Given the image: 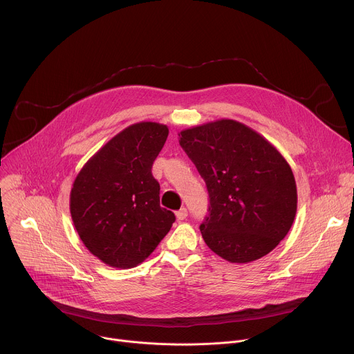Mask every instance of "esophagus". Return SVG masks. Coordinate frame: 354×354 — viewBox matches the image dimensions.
Wrapping results in <instances>:
<instances>
[{"label": "esophagus", "mask_w": 354, "mask_h": 354, "mask_svg": "<svg viewBox=\"0 0 354 354\" xmlns=\"http://www.w3.org/2000/svg\"><path fill=\"white\" fill-rule=\"evenodd\" d=\"M187 217V210L183 207V209H180L179 212H176V218L179 220V221H182V220H185Z\"/></svg>", "instance_id": "1"}]
</instances>
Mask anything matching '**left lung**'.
<instances>
[{"label": "left lung", "instance_id": "obj_1", "mask_svg": "<svg viewBox=\"0 0 354 354\" xmlns=\"http://www.w3.org/2000/svg\"><path fill=\"white\" fill-rule=\"evenodd\" d=\"M179 144L205 179L210 206L200 231L231 263L272 252L297 213V185L277 148L254 129L221 119L179 133Z\"/></svg>", "mask_w": 354, "mask_h": 354}]
</instances>
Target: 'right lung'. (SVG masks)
<instances>
[{
  "instance_id": "obj_1",
  "label": "right lung",
  "mask_w": 354,
  "mask_h": 354,
  "mask_svg": "<svg viewBox=\"0 0 354 354\" xmlns=\"http://www.w3.org/2000/svg\"><path fill=\"white\" fill-rule=\"evenodd\" d=\"M168 133L156 122L126 127L86 161L73 183L74 227L108 266L130 269L144 262L175 221L160 206V183L151 174Z\"/></svg>"
}]
</instances>
